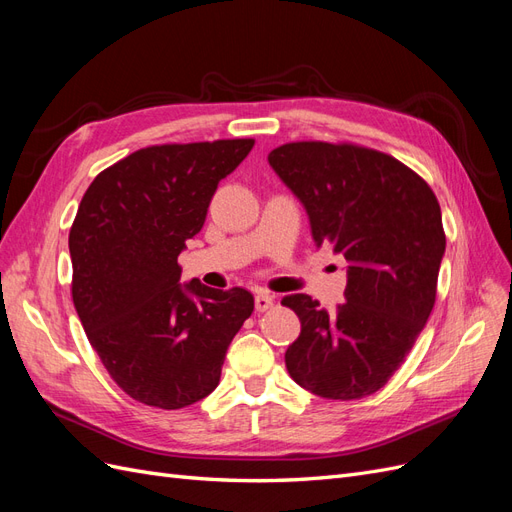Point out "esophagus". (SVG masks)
I'll return each instance as SVG.
<instances>
[{"label":"esophagus","instance_id":"34e87169","mask_svg":"<svg viewBox=\"0 0 512 512\" xmlns=\"http://www.w3.org/2000/svg\"><path fill=\"white\" fill-rule=\"evenodd\" d=\"M273 297L269 292H258L256 299H254V305H256V312H267V309L273 307Z\"/></svg>","mask_w":512,"mask_h":512}]
</instances>
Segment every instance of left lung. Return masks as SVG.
I'll return each instance as SVG.
<instances>
[{
  "mask_svg": "<svg viewBox=\"0 0 512 512\" xmlns=\"http://www.w3.org/2000/svg\"><path fill=\"white\" fill-rule=\"evenodd\" d=\"M269 164L303 203L316 245L350 265L333 314L307 294L282 299L301 320L288 374L324 399L367 397L406 361L436 303L446 247L438 198L406 164L352 143H286Z\"/></svg>",
  "mask_w": 512,
  "mask_h": 512,
  "instance_id": "1",
  "label": "left lung"
}]
</instances>
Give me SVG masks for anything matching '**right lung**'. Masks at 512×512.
Instances as JSON below:
<instances>
[{
    "instance_id": "1",
    "label": "right lung",
    "mask_w": 512,
    "mask_h": 512,
    "mask_svg": "<svg viewBox=\"0 0 512 512\" xmlns=\"http://www.w3.org/2000/svg\"><path fill=\"white\" fill-rule=\"evenodd\" d=\"M254 138L153 145L91 181L70 228L72 301L91 348L123 393L179 410L220 382L226 350L254 312L245 288L179 284L218 183Z\"/></svg>"
}]
</instances>
